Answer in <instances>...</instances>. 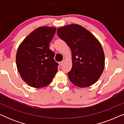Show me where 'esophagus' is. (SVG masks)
Returning a JSON list of instances; mask_svg holds the SVG:
<instances>
[{
	"label": "esophagus",
	"mask_w": 124,
	"mask_h": 124,
	"mask_svg": "<svg viewBox=\"0 0 124 124\" xmlns=\"http://www.w3.org/2000/svg\"><path fill=\"white\" fill-rule=\"evenodd\" d=\"M63 63H64V61L62 60V62H59V65H60V66H62V64H63Z\"/></svg>",
	"instance_id": "esophagus-1"
}]
</instances>
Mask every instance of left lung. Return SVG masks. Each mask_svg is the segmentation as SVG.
<instances>
[{"instance_id":"obj_1","label":"left lung","mask_w":124,"mask_h":124,"mask_svg":"<svg viewBox=\"0 0 124 124\" xmlns=\"http://www.w3.org/2000/svg\"><path fill=\"white\" fill-rule=\"evenodd\" d=\"M57 34L72 51V68L68 73L70 82L79 87H89L95 84L105 66L104 51L99 40L78 24L58 28Z\"/></svg>"}]
</instances>
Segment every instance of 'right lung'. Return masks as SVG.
Wrapping results in <instances>:
<instances>
[{"label": "right lung", "mask_w": 124, "mask_h": 124, "mask_svg": "<svg viewBox=\"0 0 124 124\" xmlns=\"http://www.w3.org/2000/svg\"><path fill=\"white\" fill-rule=\"evenodd\" d=\"M55 27L42 26L29 34L20 44L16 56L17 68L28 85L43 87L51 82L58 64L49 43L55 35Z\"/></svg>", "instance_id": "add662e5"}]
</instances>
